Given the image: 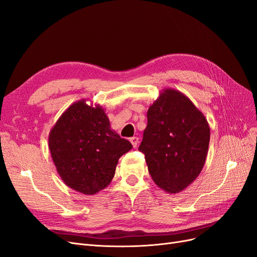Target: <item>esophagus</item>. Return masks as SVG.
<instances>
[{
    "mask_svg": "<svg viewBox=\"0 0 257 257\" xmlns=\"http://www.w3.org/2000/svg\"><path fill=\"white\" fill-rule=\"evenodd\" d=\"M130 142H131V144H132V146H134L135 148L138 146V144H139V138L138 137H132L131 139H130Z\"/></svg>",
    "mask_w": 257,
    "mask_h": 257,
    "instance_id": "1",
    "label": "esophagus"
}]
</instances>
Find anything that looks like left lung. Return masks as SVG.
Masks as SVG:
<instances>
[{
    "mask_svg": "<svg viewBox=\"0 0 257 257\" xmlns=\"http://www.w3.org/2000/svg\"><path fill=\"white\" fill-rule=\"evenodd\" d=\"M210 137L203 113L183 93L168 88L147 111V127L139 150L145 155L155 183L177 194L200 175Z\"/></svg>",
    "mask_w": 257,
    "mask_h": 257,
    "instance_id": "left-lung-1",
    "label": "left lung"
}]
</instances>
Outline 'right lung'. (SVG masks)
<instances>
[{
	"label": "right lung",
	"instance_id": "right-lung-1",
	"mask_svg": "<svg viewBox=\"0 0 257 257\" xmlns=\"http://www.w3.org/2000/svg\"><path fill=\"white\" fill-rule=\"evenodd\" d=\"M49 147L64 184L81 194L95 195L110 184L118 159L132 145L111 129L101 106L81 99L56 121Z\"/></svg>",
	"mask_w": 257,
	"mask_h": 257
}]
</instances>
